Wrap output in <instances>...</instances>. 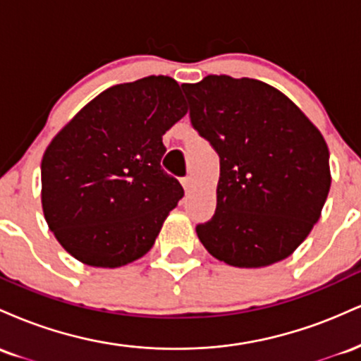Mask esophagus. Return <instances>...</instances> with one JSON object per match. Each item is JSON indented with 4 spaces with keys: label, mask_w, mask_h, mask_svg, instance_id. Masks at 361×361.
Returning <instances> with one entry per match:
<instances>
[{
    "label": "esophagus",
    "mask_w": 361,
    "mask_h": 361,
    "mask_svg": "<svg viewBox=\"0 0 361 361\" xmlns=\"http://www.w3.org/2000/svg\"><path fill=\"white\" fill-rule=\"evenodd\" d=\"M181 185H183V188L186 190V192H190V188H192V185H193V180L190 176H186L181 180Z\"/></svg>",
    "instance_id": "esophagus-1"
}]
</instances>
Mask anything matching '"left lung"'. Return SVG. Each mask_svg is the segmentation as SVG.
<instances>
[{"instance_id":"left-lung-1","label":"left lung","mask_w":361,"mask_h":361,"mask_svg":"<svg viewBox=\"0 0 361 361\" xmlns=\"http://www.w3.org/2000/svg\"><path fill=\"white\" fill-rule=\"evenodd\" d=\"M190 118L221 157L217 209L197 235L219 261L263 268L288 258L329 193V149L288 97L251 78L181 85Z\"/></svg>"}]
</instances>
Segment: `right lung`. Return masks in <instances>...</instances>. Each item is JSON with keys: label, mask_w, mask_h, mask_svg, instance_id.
Returning a JSON list of instances; mask_svg holds the SVG:
<instances>
[{"label": "right lung", "mask_w": 361, "mask_h": 361, "mask_svg": "<svg viewBox=\"0 0 361 361\" xmlns=\"http://www.w3.org/2000/svg\"><path fill=\"white\" fill-rule=\"evenodd\" d=\"M186 111L173 78L147 76L105 90L57 132L42 157V210L73 258L118 268L151 250L183 197L161 159Z\"/></svg>", "instance_id": "add662e5"}]
</instances>
